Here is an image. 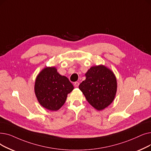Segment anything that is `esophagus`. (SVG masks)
I'll return each instance as SVG.
<instances>
[{
	"mask_svg": "<svg viewBox=\"0 0 151 151\" xmlns=\"http://www.w3.org/2000/svg\"><path fill=\"white\" fill-rule=\"evenodd\" d=\"M79 84H80V83H78V82H75V83H74V86H75V88H78V86H79Z\"/></svg>",
	"mask_w": 151,
	"mask_h": 151,
	"instance_id": "34e87169",
	"label": "esophagus"
}]
</instances>
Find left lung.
<instances>
[{"instance_id": "1", "label": "left lung", "mask_w": 151, "mask_h": 151, "mask_svg": "<svg viewBox=\"0 0 151 151\" xmlns=\"http://www.w3.org/2000/svg\"><path fill=\"white\" fill-rule=\"evenodd\" d=\"M85 76L86 80L79 85V89L88 102L99 111L107 107L116 93L117 82L114 72L99 65L91 67Z\"/></svg>"}]
</instances>
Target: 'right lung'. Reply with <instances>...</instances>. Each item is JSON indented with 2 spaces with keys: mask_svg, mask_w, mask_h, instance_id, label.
Instances as JSON below:
<instances>
[{
  "mask_svg": "<svg viewBox=\"0 0 151 151\" xmlns=\"http://www.w3.org/2000/svg\"><path fill=\"white\" fill-rule=\"evenodd\" d=\"M73 89L68 78L58 73L55 67L42 69L35 80L37 99L44 108L50 111L59 110L66 101L68 94Z\"/></svg>",
  "mask_w": 151,
  "mask_h": 151,
  "instance_id": "right-lung-1",
  "label": "right lung"
}]
</instances>
